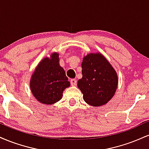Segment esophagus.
<instances>
[{
  "mask_svg": "<svg viewBox=\"0 0 149 149\" xmlns=\"http://www.w3.org/2000/svg\"><path fill=\"white\" fill-rule=\"evenodd\" d=\"M70 82H71V85H72V86H75L77 83V80L76 79H71Z\"/></svg>",
  "mask_w": 149,
  "mask_h": 149,
  "instance_id": "1",
  "label": "esophagus"
}]
</instances>
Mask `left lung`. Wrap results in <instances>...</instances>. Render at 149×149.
Returning <instances> with one entry per match:
<instances>
[{"label": "left lung", "mask_w": 149, "mask_h": 149, "mask_svg": "<svg viewBox=\"0 0 149 149\" xmlns=\"http://www.w3.org/2000/svg\"><path fill=\"white\" fill-rule=\"evenodd\" d=\"M81 79L78 87L85 102L101 107L111 100L117 89L118 78L115 69L100 52L90 53L83 59Z\"/></svg>", "instance_id": "obj_1"}]
</instances>
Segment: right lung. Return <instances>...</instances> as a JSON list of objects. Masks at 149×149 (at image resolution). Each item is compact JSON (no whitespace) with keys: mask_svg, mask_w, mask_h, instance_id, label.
Instances as JSON below:
<instances>
[{"mask_svg":"<svg viewBox=\"0 0 149 149\" xmlns=\"http://www.w3.org/2000/svg\"><path fill=\"white\" fill-rule=\"evenodd\" d=\"M70 86L64 69L59 65V54L54 52L39 63L31 76L30 88L36 100L44 104H53L62 97Z\"/></svg>","mask_w":149,"mask_h":149,"instance_id":"right-lung-1","label":"right lung"}]
</instances>
